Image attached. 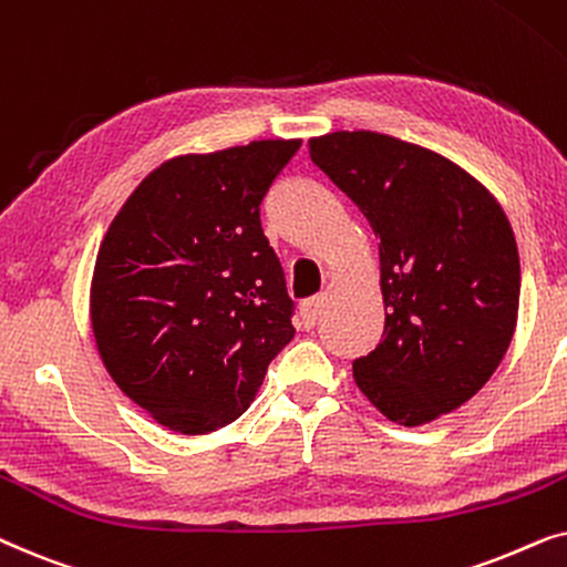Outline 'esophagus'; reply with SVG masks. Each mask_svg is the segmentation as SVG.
<instances>
[{
  "mask_svg": "<svg viewBox=\"0 0 567 567\" xmlns=\"http://www.w3.org/2000/svg\"><path fill=\"white\" fill-rule=\"evenodd\" d=\"M323 303H327V298H323V296L308 298V300H303V303H300V319H303L306 329L316 327V321H319V316L323 311Z\"/></svg>",
  "mask_w": 567,
  "mask_h": 567,
  "instance_id": "obj_1",
  "label": "esophagus"
}]
</instances>
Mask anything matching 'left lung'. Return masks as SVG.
<instances>
[{
	"label": "left lung",
	"instance_id": "1",
	"mask_svg": "<svg viewBox=\"0 0 567 567\" xmlns=\"http://www.w3.org/2000/svg\"><path fill=\"white\" fill-rule=\"evenodd\" d=\"M311 161L379 236L386 321L358 389L414 427L477 394L518 319L520 264L497 199L449 157L379 132L308 140Z\"/></svg>",
	"mask_w": 567,
	"mask_h": 567
}]
</instances>
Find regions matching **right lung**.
<instances>
[{
	"mask_svg": "<svg viewBox=\"0 0 567 567\" xmlns=\"http://www.w3.org/2000/svg\"><path fill=\"white\" fill-rule=\"evenodd\" d=\"M300 140L165 161L105 233L90 288L97 352L161 425L205 435L238 420L296 337L261 202Z\"/></svg>",
	"mask_w": 567,
	"mask_h": 567,
	"instance_id": "obj_1",
	"label": "right lung"
}]
</instances>
